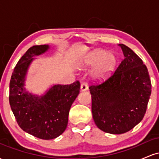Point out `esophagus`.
I'll use <instances>...</instances> for the list:
<instances>
[{"label":"esophagus","mask_w":159,"mask_h":159,"mask_svg":"<svg viewBox=\"0 0 159 159\" xmlns=\"http://www.w3.org/2000/svg\"><path fill=\"white\" fill-rule=\"evenodd\" d=\"M88 89V87H87V84L86 82H82L81 84V91H86Z\"/></svg>","instance_id":"1"}]
</instances>
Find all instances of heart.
Instances as JSON below:
<instances>
[{
  "mask_svg": "<svg viewBox=\"0 0 159 159\" xmlns=\"http://www.w3.org/2000/svg\"><path fill=\"white\" fill-rule=\"evenodd\" d=\"M117 57L114 53L103 49H96L87 54L79 63V69L94 66L90 76L93 81L102 82L112 75L117 64Z\"/></svg>",
  "mask_w": 159,
  "mask_h": 159,
  "instance_id": "1",
  "label": "heart"
}]
</instances>
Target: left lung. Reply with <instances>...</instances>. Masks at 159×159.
I'll list each match as a JSON object with an SVG mask.
<instances>
[{
    "mask_svg": "<svg viewBox=\"0 0 159 159\" xmlns=\"http://www.w3.org/2000/svg\"><path fill=\"white\" fill-rule=\"evenodd\" d=\"M119 46L124 59L114 74L89 87L95 123L103 132L114 134L129 132L143 120L152 87L143 61L126 45Z\"/></svg>",
    "mask_w": 159,
    "mask_h": 159,
    "instance_id": "obj_1",
    "label": "left lung"
}]
</instances>
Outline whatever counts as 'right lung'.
<instances>
[{"label":"right lung","instance_id":"1","mask_svg":"<svg viewBox=\"0 0 159 159\" xmlns=\"http://www.w3.org/2000/svg\"><path fill=\"white\" fill-rule=\"evenodd\" d=\"M49 49V45H34L16 64L10 83L9 101L16 121L23 131L44 140L57 138L66 130L70 107L80 92V82L52 86L41 96L25 90L27 69L35 58Z\"/></svg>","mask_w":159,"mask_h":159}]
</instances>
